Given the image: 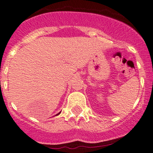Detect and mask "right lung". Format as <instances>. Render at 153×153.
Listing matches in <instances>:
<instances>
[{"label":"right lung","instance_id":"right-lung-1","mask_svg":"<svg viewBox=\"0 0 153 153\" xmlns=\"http://www.w3.org/2000/svg\"><path fill=\"white\" fill-rule=\"evenodd\" d=\"M60 113H61V112H59V113H58V114H57V115H59V114H60Z\"/></svg>","mask_w":153,"mask_h":153}]
</instances>
